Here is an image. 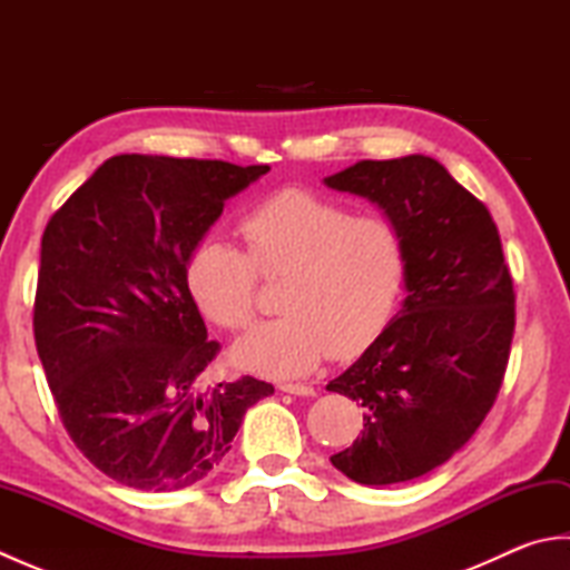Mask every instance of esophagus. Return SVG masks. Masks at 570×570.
<instances>
[{
  "mask_svg": "<svg viewBox=\"0 0 570 570\" xmlns=\"http://www.w3.org/2000/svg\"><path fill=\"white\" fill-rule=\"evenodd\" d=\"M278 390L286 392V394H294V396H313V394H316V390H313V386H308V384H294V382L278 384Z\"/></svg>",
  "mask_w": 570,
  "mask_h": 570,
  "instance_id": "34e87169",
  "label": "esophagus"
}]
</instances>
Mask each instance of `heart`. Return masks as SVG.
Wrapping results in <instances>:
<instances>
[{
    "label": "heart",
    "mask_w": 570,
    "mask_h": 570,
    "mask_svg": "<svg viewBox=\"0 0 570 570\" xmlns=\"http://www.w3.org/2000/svg\"><path fill=\"white\" fill-rule=\"evenodd\" d=\"M239 235L247 254L205 239L186 266L198 308L227 331L245 328L254 316V272L289 274L278 296L284 316L239 337L237 367L274 380L304 377L331 353L357 355L390 323L406 257L386 217L350 215L331 198L288 188L242 217Z\"/></svg>",
    "instance_id": "obj_1"
}]
</instances>
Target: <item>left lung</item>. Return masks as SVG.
<instances>
[{
	"instance_id": "8db88e82",
	"label": "left lung",
	"mask_w": 570,
	"mask_h": 570,
	"mask_svg": "<svg viewBox=\"0 0 570 570\" xmlns=\"http://www.w3.org/2000/svg\"><path fill=\"white\" fill-rule=\"evenodd\" d=\"M323 184L377 205L404 245L402 308L325 386L365 406V431L331 463L360 485H394L443 465L492 409L512 276L490 210L431 156L357 161Z\"/></svg>"
}]
</instances>
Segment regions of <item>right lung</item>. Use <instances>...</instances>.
Wrapping results in <instances>:
<instances>
[{"instance_id":"obj_1","label":"right lung","mask_w":570,"mask_h":570,"mask_svg":"<svg viewBox=\"0 0 570 570\" xmlns=\"http://www.w3.org/2000/svg\"><path fill=\"white\" fill-rule=\"evenodd\" d=\"M269 166L119 154L46 225L33 335L72 443L127 488L196 485L229 451L254 377L200 390L208 341L186 266L225 200Z\"/></svg>"}]
</instances>
